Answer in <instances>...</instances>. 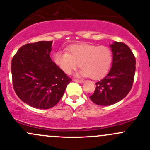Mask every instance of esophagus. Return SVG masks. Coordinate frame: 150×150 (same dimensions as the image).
<instances>
[{
    "instance_id": "esophagus-1",
    "label": "esophagus",
    "mask_w": 150,
    "mask_h": 150,
    "mask_svg": "<svg viewBox=\"0 0 150 150\" xmlns=\"http://www.w3.org/2000/svg\"><path fill=\"white\" fill-rule=\"evenodd\" d=\"M74 81H75V82L77 83H83L84 82V81H83V80H78V79L74 80Z\"/></svg>"
}]
</instances>
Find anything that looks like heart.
<instances>
[{"instance_id":"1","label":"heart","mask_w":150,"mask_h":150,"mask_svg":"<svg viewBox=\"0 0 150 150\" xmlns=\"http://www.w3.org/2000/svg\"><path fill=\"white\" fill-rule=\"evenodd\" d=\"M53 59L57 66L67 75L72 73L80 64L82 68L80 75L98 80L104 77L110 69L112 62V52L105 46L78 43L68 46L67 52H55Z\"/></svg>"}]
</instances>
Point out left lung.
Masks as SVG:
<instances>
[{
	"label": "left lung",
	"mask_w": 150,
	"mask_h": 150,
	"mask_svg": "<svg viewBox=\"0 0 150 150\" xmlns=\"http://www.w3.org/2000/svg\"><path fill=\"white\" fill-rule=\"evenodd\" d=\"M113 59L107 75L96 83L93 95L89 96L96 104L109 106L121 101L131 91L136 71V59L125 43L115 41L110 45Z\"/></svg>",
	"instance_id": "obj_1"
}]
</instances>
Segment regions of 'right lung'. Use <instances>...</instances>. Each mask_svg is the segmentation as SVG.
Listing matches in <instances>:
<instances>
[{"mask_svg": "<svg viewBox=\"0 0 150 150\" xmlns=\"http://www.w3.org/2000/svg\"><path fill=\"white\" fill-rule=\"evenodd\" d=\"M52 41L21 47L11 61L13 86L23 102L37 109L54 107L72 80L50 57Z\"/></svg>", "mask_w": 150, "mask_h": 150, "instance_id": "obj_1", "label": "right lung"}]
</instances>
